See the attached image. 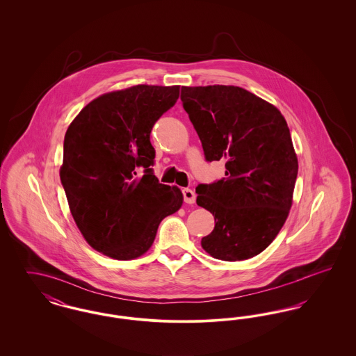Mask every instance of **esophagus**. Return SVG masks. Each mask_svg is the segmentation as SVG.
<instances>
[{
    "label": "esophagus",
    "mask_w": 356,
    "mask_h": 356,
    "mask_svg": "<svg viewBox=\"0 0 356 356\" xmlns=\"http://www.w3.org/2000/svg\"><path fill=\"white\" fill-rule=\"evenodd\" d=\"M183 196H184V202H186V204H193L196 202V195H195V192H193L192 189H189V188L183 189Z\"/></svg>",
    "instance_id": "esophagus-1"
}]
</instances>
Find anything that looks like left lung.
Returning <instances> with one entry per match:
<instances>
[{"mask_svg":"<svg viewBox=\"0 0 356 356\" xmlns=\"http://www.w3.org/2000/svg\"><path fill=\"white\" fill-rule=\"evenodd\" d=\"M181 102L208 161L225 176L196 188V203L215 218L202 238L207 254L240 261L263 252L287 220L298 156L280 111L234 85L183 86Z\"/></svg>","mask_w":356,"mask_h":356,"instance_id":"left-lung-1","label":"left lung"}]
</instances>
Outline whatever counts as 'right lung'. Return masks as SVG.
I'll list each match as a JSON object with an SVG mask.
<instances>
[{"mask_svg":"<svg viewBox=\"0 0 356 356\" xmlns=\"http://www.w3.org/2000/svg\"><path fill=\"white\" fill-rule=\"evenodd\" d=\"M179 95V85L108 92L69 125L60 179L81 235L105 256L132 260L145 254L159 224L183 205L181 191L153 175L149 140Z\"/></svg>","mask_w":356,"mask_h":356,"instance_id":"obj_1","label":"right lung"}]
</instances>
